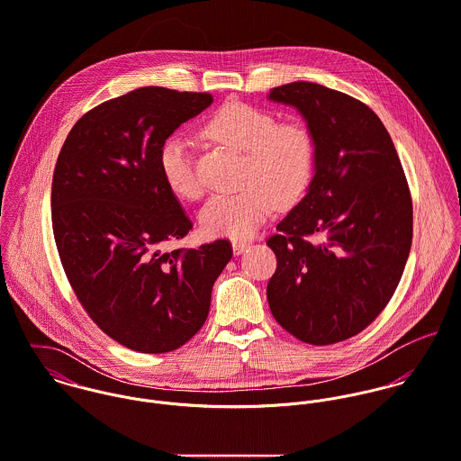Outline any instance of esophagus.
<instances>
[{
  "label": "esophagus",
  "mask_w": 461,
  "mask_h": 461,
  "mask_svg": "<svg viewBox=\"0 0 461 461\" xmlns=\"http://www.w3.org/2000/svg\"><path fill=\"white\" fill-rule=\"evenodd\" d=\"M249 248H251L249 242H242V240H235V242H233V253H235V255H242V253H246Z\"/></svg>",
  "instance_id": "34e87169"
}]
</instances>
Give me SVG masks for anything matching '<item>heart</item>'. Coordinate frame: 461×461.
<instances>
[{
  "mask_svg": "<svg viewBox=\"0 0 461 461\" xmlns=\"http://www.w3.org/2000/svg\"><path fill=\"white\" fill-rule=\"evenodd\" d=\"M201 133L221 146L244 153L240 190L213 195L199 213L208 237L249 239L279 204L297 203L312 185L317 142L303 121H279L276 115L244 101H226L201 126ZM164 184L180 199L195 201L203 184L195 173L190 144L184 137L166 139L158 149Z\"/></svg>",
  "mask_w": 461,
  "mask_h": 461,
  "instance_id": "1",
  "label": "heart"
}]
</instances>
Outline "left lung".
<instances>
[{"instance_id":"obj_1","label":"left lung","mask_w":461,"mask_h":461,"mask_svg":"<svg viewBox=\"0 0 461 461\" xmlns=\"http://www.w3.org/2000/svg\"><path fill=\"white\" fill-rule=\"evenodd\" d=\"M269 97L295 106L317 142L308 194L267 239V299L279 326L330 346L364 331L392 299L413 235V204L381 119L357 97L294 82Z\"/></svg>"}]
</instances>
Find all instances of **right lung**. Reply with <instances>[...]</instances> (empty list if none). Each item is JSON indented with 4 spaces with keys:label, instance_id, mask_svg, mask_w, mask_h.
Here are the masks:
<instances>
[{
    "label": "right lung",
    "instance_id": "1",
    "mask_svg": "<svg viewBox=\"0 0 461 461\" xmlns=\"http://www.w3.org/2000/svg\"><path fill=\"white\" fill-rule=\"evenodd\" d=\"M213 101L142 87L108 99L69 131L51 185L59 257L95 326L139 353L182 348L204 324L230 240L167 251L192 230L164 184L158 149Z\"/></svg>",
    "mask_w": 461,
    "mask_h": 461
}]
</instances>
